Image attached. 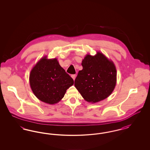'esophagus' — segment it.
<instances>
[{"mask_svg":"<svg viewBox=\"0 0 150 150\" xmlns=\"http://www.w3.org/2000/svg\"><path fill=\"white\" fill-rule=\"evenodd\" d=\"M72 78L74 79V80H75V79L76 78V75L74 74V75H71Z\"/></svg>","mask_w":150,"mask_h":150,"instance_id":"34e87169","label":"esophagus"}]
</instances>
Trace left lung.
Segmentation results:
<instances>
[{
  "instance_id": "8db88e82",
  "label": "left lung",
  "mask_w": 150,
  "mask_h": 150,
  "mask_svg": "<svg viewBox=\"0 0 150 150\" xmlns=\"http://www.w3.org/2000/svg\"><path fill=\"white\" fill-rule=\"evenodd\" d=\"M83 70L75 80V86L85 100L92 103L107 98L114 89L116 70L113 62L102 53L86 56Z\"/></svg>"
}]
</instances>
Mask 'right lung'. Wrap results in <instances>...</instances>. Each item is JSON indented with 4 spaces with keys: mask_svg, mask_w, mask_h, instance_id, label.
<instances>
[{
    "mask_svg": "<svg viewBox=\"0 0 150 150\" xmlns=\"http://www.w3.org/2000/svg\"><path fill=\"white\" fill-rule=\"evenodd\" d=\"M31 88L39 100L49 104L58 102L74 80L59 64L57 59H41L30 75Z\"/></svg>",
    "mask_w": 150,
    "mask_h": 150,
    "instance_id": "right-lung-1",
    "label": "right lung"
}]
</instances>
